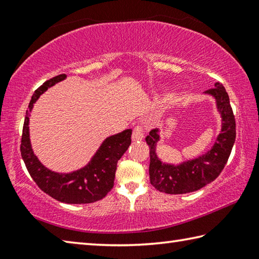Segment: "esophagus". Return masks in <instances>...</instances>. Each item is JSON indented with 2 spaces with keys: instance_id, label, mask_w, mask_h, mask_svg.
<instances>
[{
  "instance_id": "obj_1",
  "label": "esophagus",
  "mask_w": 259,
  "mask_h": 259,
  "mask_svg": "<svg viewBox=\"0 0 259 259\" xmlns=\"http://www.w3.org/2000/svg\"><path fill=\"white\" fill-rule=\"evenodd\" d=\"M144 131L145 130H144L143 124L138 123L136 125L133 130V140H135V142H137V140H142L144 138Z\"/></svg>"
}]
</instances>
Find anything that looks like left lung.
<instances>
[{
    "label": "left lung",
    "instance_id": "obj_1",
    "mask_svg": "<svg viewBox=\"0 0 259 259\" xmlns=\"http://www.w3.org/2000/svg\"><path fill=\"white\" fill-rule=\"evenodd\" d=\"M207 93L216 98L223 117L222 134L207 154L184 162L181 165L164 164L155 154V145L159 140L157 129H152L145 138L150 147V181L157 191L165 194L195 192L213 182L226 165L236 136L233 109L231 107L229 95L222 84L216 83Z\"/></svg>",
    "mask_w": 259,
    "mask_h": 259
}]
</instances>
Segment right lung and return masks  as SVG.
Here are the masks:
<instances>
[{
    "instance_id": "add662e5",
    "label": "right lung",
    "mask_w": 259,
    "mask_h": 259,
    "mask_svg": "<svg viewBox=\"0 0 259 259\" xmlns=\"http://www.w3.org/2000/svg\"><path fill=\"white\" fill-rule=\"evenodd\" d=\"M66 77V74H60L46 81L35 90L30 99L21 135L20 153L30 177L41 190L51 198L65 203L82 204L91 203L104 199L114 186V178L117 161L124 154L131 144L133 130L128 129L123 133L108 137L99 147L98 152L84 168L72 174H57L50 171L37 157L34 155L29 143L28 122L29 111L33 104L49 87Z\"/></svg>"
}]
</instances>
